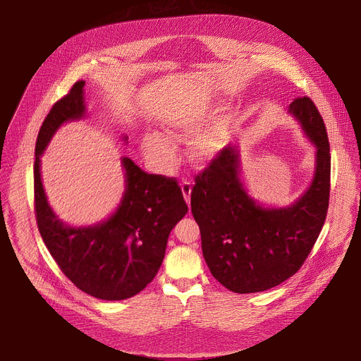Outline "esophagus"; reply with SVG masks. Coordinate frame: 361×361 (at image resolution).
<instances>
[{
  "label": "esophagus",
  "mask_w": 361,
  "mask_h": 361,
  "mask_svg": "<svg viewBox=\"0 0 361 361\" xmlns=\"http://www.w3.org/2000/svg\"><path fill=\"white\" fill-rule=\"evenodd\" d=\"M181 191H183V196L187 202V204H190V195H191V183L185 178L181 180Z\"/></svg>",
  "instance_id": "obj_1"
}]
</instances>
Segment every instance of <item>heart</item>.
I'll use <instances>...</instances> for the list:
<instances>
[{"mask_svg":"<svg viewBox=\"0 0 361 361\" xmlns=\"http://www.w3.org/2000/svg\"><path fill=\"white\" fill-rule=\"evenodd\" d=\"M219 111V106H206L199 111L183 114L170 120L165 125V132L168 136L176 140H188L191 136L200 129L204 128L210 120ZM228 128L224 120H216L210 126L199 135L190 143V157L195 161L204 162L213 155L218 154L226 142ZM142 151L145 157L159 166H171L176 162L177 152L176 147L170 139L165 136L151 132L147 133L142 139Z\"/></svg>","mask_w":361,"mask_h":361,"instance_id":"b5f03b06","label":"heart"}]
</instances>
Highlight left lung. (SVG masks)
Masks as SVG:
<instances>
[{
	"label": "left lung",
	"instance_id": "left-lung-1",
	"mask_svg": "<svg viewBox=\"0 0 361 361\" xmlns=\"http://www.w3.org/2000/svg\"><path fill=\"white\" fill-rule=\"evenodd\" d=\"M289 111L317 147V170L306 193L292 206L266 209L239 180V151L218 152L191 190V213L200 228L212 276L233 293L264 292L292 277L324 226L331 187L329 142L322 116L309 97Z\"/></svg>",
	"mask_w": 361,
	"mask_h": 361
}]
</instances>
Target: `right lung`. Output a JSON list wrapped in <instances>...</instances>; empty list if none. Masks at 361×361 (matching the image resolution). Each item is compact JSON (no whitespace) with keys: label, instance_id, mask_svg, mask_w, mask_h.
<instances>
[{"label":"right lung","instance_id":"add662e5","mask_svg":"<svg viewBox=\"0 0 361 361\" xmlns=\"http://www.w3.org/2000/svg\"><path fill=\"white\" fill-rule=\"evenodd\" d=\"M84 84L78 81L72 85L52 106L39 130L35 149L36 222L58 267L80 290L103 300H123L154 280L168 235L188 207L176 178L147 174L125 157L126 190L107 221L71 228L56 218L40 180V155L61 125L84 117Z\"/></svg>","mask_w":361,"mask_h":361}]
</instances>
